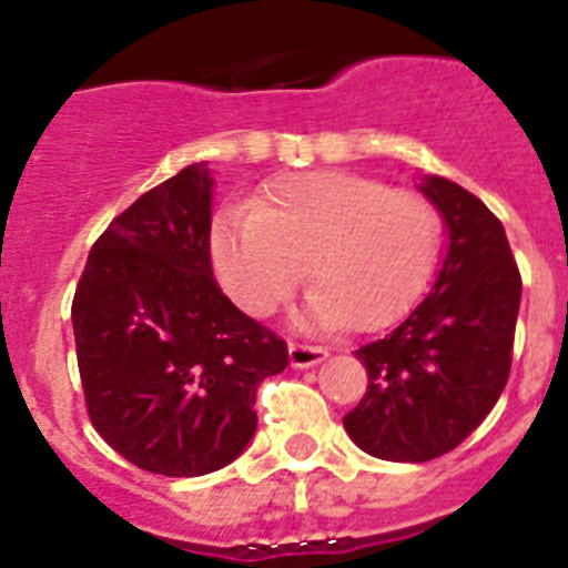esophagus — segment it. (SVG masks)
<instances>
[{"mask_svg": "<svg viewBox=\"0 0 568 568\" xmlns=\"http://www.w3.org/2000/svg\"><path fill=\"white\" fill-rule=\"evenodd\" d=\"M324 358H327V349H321V346L290 344V364H293L295 369H307V366L321 364Z\"/></svg>", "mask_w": 568, "mask_h": 568, "instance_id": "34e87169", "label": "esophagus"}]
</instances>
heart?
Segmentation results:
<instances>
[{"instance_id": "b5f03b06", "label": "heart", "mask_w": 568, "mask_h": 568, "mask_svg": "<svg viewBox=\"0 0 568 568\" xmlns=\"http://www.w3.org/2000/svg\"><path fill=\"white\" fill-rule=\"evenodd\" d=\"M440 224L415 193L344 170L281 179L258 210L222 215L213 264L241 310L267 315L307 270L310 290L295 324L378 329L413 307L433 278Z\"/></svg>"}]
</instances>
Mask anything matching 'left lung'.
Here are the masks:
<instances>
[{"label": "left lung", "mask_w": 568, "mask_h": 568, "mask_svg": "<svg viewBox=\"0 0 568 568\" xmlns=\"http://www.w3.org/2000/svg\"><path fill=\"white\" fill-rule=\"evenodd\" d=\"M446 227V253L418 307L361 346L369 386L344 429L366 455L424 464L469 438L504 393L520 273L504 224L460 184H418Z\"/></svg>", "instance_id": "8db88e82"}]
</instances>
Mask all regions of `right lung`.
<instances>
[{"label": "right lung", "instance_id": "obj_1", "mask_svg": "<svg viewBox=\"0 0 568 568\" xmlns=\"http://www.w3.org/2000/svg\"><path fill=\"white\" fill-rule=\"evenodd\" d=\"M213 184L199 162L135 199L90 250L70 313L97 433L168 478L233 464L258 426V384L290 361L215 284Z\"/></svg>", "mask_w": 568, "mask_h": 568}]
</instances>
